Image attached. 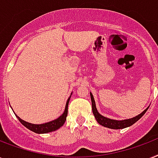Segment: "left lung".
I'll list each match as a JSON object with an SVG mask.
<instances>
[{"label":"left lung","mask_w":158,"mask_h":158,"mask_svg":"<svg viewBox=\"0 0 158 158\" xmlns=\"http://www.w3.org/2000/svg\"><path fill=\"white\" fill-rule=\"evenodd\" d=\"M90 97H91V101H92L93 114L94 115L97 122L100 125L103 126V127H108V128H112V129H122V128H125V127L132 126V124H134L137 121H138L144 115V114L146 113L147 110L149 108V107H148L143 113H141L140 114H138V116L134 117L132 118L125 119V120H114V119L108 118L101 115L98 112V110H97V108H96L94 98L92 93H90Z\"/></svg>","instance_id":"left-lung-1"}]
</instances>
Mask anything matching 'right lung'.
Instances as JSON below:
<instances>
[{"label":"right lung","mask_w":158,"mask_h":158,"mask_svg":"<svg viewBox=\"0 0 158 158\" xmlns=\"http://www.w3.org/2000/svg\"><path fill=\"white\" fill-rule=\"evenodd\" d=\"M71 97V95H70ZM70 97L68 98V100L66 102L65 108H64V111L63 114L58 118L57 119H55L53 121H50L49 123H42V124H33V123H27L26 121H24L22 119L19 118V117L15 114V116L17 117V118L19 119L21 123H22L26 127H27L28 129H30L32 132H35V133H47V132H53V131H55V130L59 129L60 127H62L64 125V123H65L66 121V117H67V114H68V105L69 102V99H70Z\"/></svg>","instance_id":"1"}]
</instances>
